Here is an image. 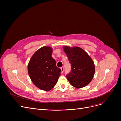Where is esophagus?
<instances>
[{
	"instance_id": "1",
	"label": "esophagus",
	"mask_w": 121,
	"mask_h": 121,
	"mask_svg": "<svg viewBox=\"0 0 121 121\" xmlns=\"http://www.w3.org/2000/svg\"><path fill=\"white\" fill-rule=\"evenodd\" d=\"M61 72L62 73H64V67H61Z\"/></svg>"
}]
</instances>
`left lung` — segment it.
Segmentation results:
<instances>
[{
    "label": "left lung",
    "instance_id": "8db88e82",
    "mask_svg": "<svg viewBox=\"0 0 121 121\" xmlns=\"http://www.w3.org/2000/svg\"><path fill=\"white\" fill-rule=\"evenodd\" d=\"M69 61L71 64V72L66 77L73 86L81 88L92 81L95 73L93 61L85 51L79 47H64Z\"/></svg>",
    "mask_w": 121,
    "mask_h": 121
}]
</instances>
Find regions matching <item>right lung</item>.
Instances as JSON below:
<instances>
[{"instance_id": "right-lung-1", "label": "right lung", "mask_w": 121, "mask_h": 121, "mask_svg": "<svg viewBox=\"0 0 121 121\" xmlns=\"http://www.w3.org/2000/svg\"><path fill=\"white\" fill-rule=\"evenodd\" d=\"M52 53L50 47H43L35 52L28 64L31 80L35 86L44 91L52 89L61 74V69L56 67Z\"/></svg>"}]
</instances>
